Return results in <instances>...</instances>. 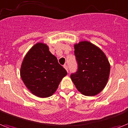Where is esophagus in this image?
Instances as JSON below:
<instances>
[{"mask_svg":"<svg viewBox=\"0 0 128 128\" xmlns=\"http://www.w3.org/2000/svg\"><path fill=\"white\" fill-rule=\"evenodd\" d=\"M64 68H65V69H66V71H67L68 72V66H67V65H64Z\"/></svg>","mask_w":128,"mask_h":128,"instance_id":"1","label":"esophagus"}]
</instances>
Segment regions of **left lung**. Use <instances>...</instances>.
I'll return each mask as SVG.
<instances>
[{
    "label": "left lung",
    "instance_id": "left-lung-1",
    "mask_svg": "<svg viewBox=\"0 0 128 128\" xmlns=\"http://www.w3.org/2000/svg\"><path fill=\"white\" fill-rule=\"evenodd\" d=\"M78 70L72 74L77 89L86 96H94L107 84L110 65L102 50L89 41L74 44Z\"/></svg>",
    "mask_w": 128,
    "mask_h": 128
}]
</instances>
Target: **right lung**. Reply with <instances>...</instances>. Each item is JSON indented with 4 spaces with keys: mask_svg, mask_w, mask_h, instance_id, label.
I'll return each instance as SVG.
<instances>
[{
    "mask_svg": "<svg viewBox=\"0 0 128 128\" xmlns=\"http://www.w3.org/2000/svg\"><path fill=\"white\" fill-rule=\"evenodd\" d=\"M66 75V70L42 42L31 48L21 66V78L25 86L32 94L41 98L52 95Z\"/></svg>",
    "mask_w": 128,
    "mask_h": 128,
    "instance_id": "add662e5",
    "label": "right lung"
}]
</instances>
